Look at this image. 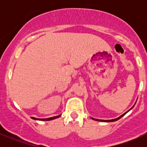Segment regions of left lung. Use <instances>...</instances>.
Returning a JSON list of instances; mask_svg holds the SVG:
<instances>
[{"label": "left lung", "mask_w": 147, "mask_h": 147, "mask_svg": "<svg viewBox=\"0 0 147 147\" xmlns=\"http://www.w3.org/2000/svg\"><path fill=\"white\" fill-rule=\"evenodd\" d=\"M132 107H131V109H132ZM130 109H129V110H130ZM129 111H127V112H126V113H127V112H128ZM126 113L123 114L122 115H121V116L119 117H118V118H117V119H109V120H102V119H94V118H92V119H94V120H96V121H105V122H111V121H117V120L119 119L120 118H121V117H122L124 116V115H125Z\"/></svg>", "instance_id": "left-lung-1"}]
</instances>
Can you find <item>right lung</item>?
I'll list each match as a JSON object with an SVG mask.
<instances>
[{
  "label": "right lung",
  "instance_id": "1",
  "mask_svg": "<svg viewBox=\"0 0 147 147\" xmlns=\"http://www.w3.org/2000/svg\"><path fill=\"white\" fill-rule=\"evenodd\" d=\"M61 116V115H58V116H55V117H50V118H47V119H38V118H35V117H31L32 119H35V120H40V121H50V120L52 119H55L56 118H58L59 117Z\"/></svg>",
  "mask_w": 147,
  "mask_h": 147
}]
</instances>
